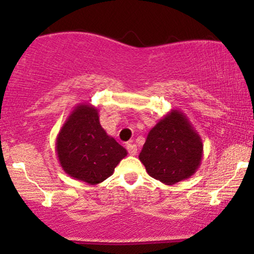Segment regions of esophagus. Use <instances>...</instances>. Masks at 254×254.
Returning <instances> with one entry per match:
<instances>
[{
  "label": "esophagus",
  "instance_id": "34e87169",
  "mask_svg": "<svg viewBox=\"0 0 254 254\" xmlns=\"http://www.w3.org/2000/svg\"><path fill=\"white\" fill-rule=\"evenodd\" d=\"M127 151H129L130 155H136V153H137V147H136V144H133V143H127Z\"/></svg>",
  "mask_w": 254,
  "mask_h": 254
}]
</instances>
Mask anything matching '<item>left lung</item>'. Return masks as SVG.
Here are the masks:
<instances>
[{
	"label": "left lung",
	"mask_w": 254,
	"mask_h": 254,
	"mask_svg": "<svg viewBox=\"0 0 254 254\" xmlns=\"http://www.w3.org/2000/svg\"><path fill=\"white\" fill-rule=\"evenodd\" d=\"M147 173L165 185L189 179L203 159V142L188 117L171 110L148 132L138 155Z\"/></svg>",
	"instance_id": "1"
}]
</instances>
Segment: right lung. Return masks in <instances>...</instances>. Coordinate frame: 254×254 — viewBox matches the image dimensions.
I'll return each mask as SVG.
<instances>
[{
  "mask_svg": "<svg viewBox=\"0 0 254 254\" xmlns=\"http://www.w3.org/2000/svg\"><path fill=\"white\" fill-rule=\"evenodd\" d=\"M61 167L69 177L97 185L111 177L127 151L109 136L99 121V111L78 104L66 118L56 138Z\"/></svg>",
  "mask_w": 254,
  "mask_h": 254,
  "instance_id": "1",
  "label": "right lung"
}]
</instances>
